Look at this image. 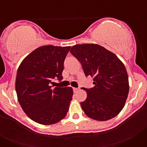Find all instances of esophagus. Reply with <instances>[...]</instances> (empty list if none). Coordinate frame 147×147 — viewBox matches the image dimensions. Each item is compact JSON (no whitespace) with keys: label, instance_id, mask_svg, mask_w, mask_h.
I'll return each mask as SVG.
<instances>
[{"label":"esophagus","instance_id":"1","mask_svg":"<svg viewBox=\"0 0 147 147\" xmlns=\"http://www.w3.org/2000/svg\"><path fill=\"white\" fill-rule=\"evenodd\" d=\"M73 90H74V92H77L78 90H79V88H73Z\"/></svg>","mask_w":147,"mask_h":147}]
</instances>
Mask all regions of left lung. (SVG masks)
<instances>
[{
    "instance_id": "8db88e82",
    "label": "left lung",
    "mask_w": 147,
    "mask_h": 147,
    "mask_svg": "<svg viewBox=\"0 0 147 147\" xmlns=\"http://www.w3.org/2000/svg\"><path fill=\"white\" fill-rule=\"evenodd\" d=\"M82 64L86 76L93 77L91 88H85L87 98L81 107L89 118L111 119L121 111L129 93L125 66L118 57L97 44L74 45L70 50Z\"/></svg>"
}]
</instances>
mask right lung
I'll list each match as a JSON object with an SVG mask.
<instances>
[{
    "label": "right lung",
    "mask_w": 147,
    "mask_h": 147,
    "mask_svg": "<svg viewBox=\"0 0 147 147\" xmlns=\"http://www.w3.org/2000/svg\"><path fill=\"white\" fill-rule=\"evenodd\" d=\"M71 46L43 45L23 59L18 69L15 89L18 102L34 121L49 125L65 117L72 100L71 87L51 89L52 80H62L64 61Z\"/></svg>",
    "instance_id": "right-lung-1"
}]
</instances>
